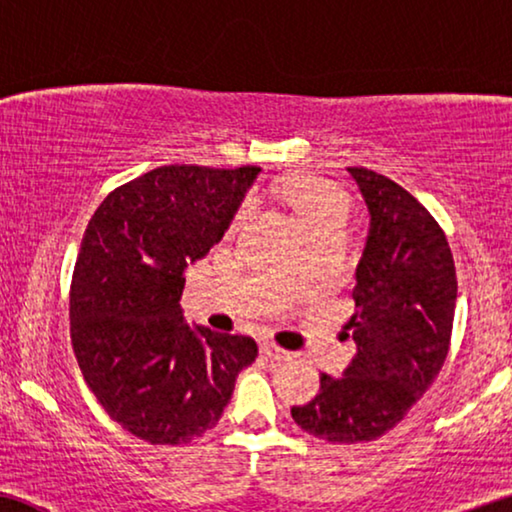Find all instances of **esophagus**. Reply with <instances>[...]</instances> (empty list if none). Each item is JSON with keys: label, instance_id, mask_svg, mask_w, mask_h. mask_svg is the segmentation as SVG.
Returning <instances> with one entry per match:
<instances>
[{"label": "esophagus", "instance_id": "obj_1", "mask_svg": "<svg viewBox=\"0 0 512 512\" xmlns=\"http://www.w3.org/2000/svg\"><path fill=\"white\" fill-rule=\"evenodd\" d=\"M262 352L269 358H273V361H289V358H292V352H287V349L273 345V342H264Z\"/></svg>", "mask_w": 512, "mask_h": 512}]
</instances>
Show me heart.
I'll return each instance as SVG.
<instances>
[{
    "label": "heart",
    "instance_id": "1",
    "mask_svg": "<svg viewBox=\"0 0 512 512\" xmlns=\"http://www.w3.org/2000/svg\"><path fill=\"white\" fill-rule=\"evenodd\" d=\"M292 204L296 216L301 218L305 230H315V227L331 225V223H347L349 218V197L345 190L333 186L329 181L317 177H289L278 186ZM250 216V204H246L236 216V223H243Z\"/></svg>",
    "mask_w": 512,
    "mask_h": 512
}]
</instances>
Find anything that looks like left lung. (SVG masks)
I'll return each instance as SVG.
<instances>
[{"label": "left lung", "instance_id": "obj_1", "mask_svg": "<svg viewBox=\"0 0 512 512\" xmlns=\"http://www.w3.org/2000/svg\"><path fill=\"white\" fill-rule=\"evenodd\" d=\"M347 170L370 211L347 324L356 356L292 407L301 430L331 444L375 441L407 416L446 361L457 301L451 246L430 211L384 174Z\"/></svg>", "mask_w": 512, "mask_h": 512}]
</instances>
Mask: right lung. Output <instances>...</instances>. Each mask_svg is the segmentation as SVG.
I'll use <instances>...</instances> for the list:
<instances>
[{"label": "right lung", "instance_id": "obj_1", "mask_svg": "<svg viewBox=\"0 0 512 512\" xmlns=\"http://www.w3.org/2000/svg\"><path fill=\"white\" fill-rule=\"evenodd\" d=\"M259 167L163 165L105 197L71 282V342L112 421L179 446L220 421L257 358L248 335L183 322V271L223 239Z\"/></svg>", "mask_w": 512, "mask_h": 512}]
</instances>
